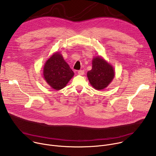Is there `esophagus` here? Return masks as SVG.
<instances>
[{
	"mask_svg": "<svg viewBox=\"0 0 156 156\" xmlns=\"http://www.w3.org/2000/svg\"><path fill=\"white\" fill-rule=\"evenodd\" d=\"M78 73L80 75H83L84 73V71L83 70H80L78 72Z\"/></svg>",
	"mask_w": 156,
	"mask_h": 156,
	"instance_id": "obj_1",
	"label": "esophagus"
}]
</instances>
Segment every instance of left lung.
<instances>
[{
  "label": "left lung",
  "mask_w": 156,
  "mask_h": 156,
  "mask_svg": "<svg viewBox=\"0 0 156 156\" xmlns=\"http://www.w3.org/2000/svg\"><path fill=\"white\" fill-rule=\"evenodd\" d=\"M114 70L112 66L101 57L94 58L92 69L88 71L87 76L91 84L96 90H103L114 78Z\"/></svg>",
  "instance_id": "8db88e82"
}]
</instances>
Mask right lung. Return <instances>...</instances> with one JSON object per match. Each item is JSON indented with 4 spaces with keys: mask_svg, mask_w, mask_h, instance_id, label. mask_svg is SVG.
I'll list each match as a JSON object with an SVG mask.
<instances>
[{
    "mask_svg": "<svg viewBox=\"0 0 156 156\" xmlns=\"http://www.w3.org/2000/svg\"><path fill=\"white\" fill-rule=\"evenodd\" d=\"M43 75L51 87L59 90L68 83L74 73L62 55L55 53L47 60L44 65Z\"/></svg>",
    "mask_w": 156,
    "mask_h": 156,
    "instance_id": "1",
    "label": "right lung"
}]
</instances>
